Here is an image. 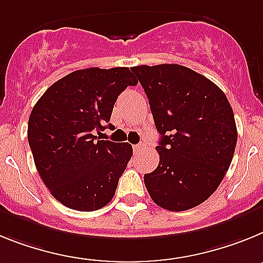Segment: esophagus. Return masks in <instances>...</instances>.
Returning a JSON list of instances; mask_svg holds the SVG:
<instances>
[{
    "label": "esophagus",
    "mask_w": 263,
    "mask_h": 263,
    "mask_svg": "<svg viewBox=\"0 0 263 263\" xmlns=\"http://www.w3.org/2000/svg\"><path fill=\"white\" fill-rule=\"evenodd\" d=\"M143 148H144V144H143V143H140V144L134 145V152H135V154H138L139 151H141V149H143Z\"/></svg>",
    "instance_id": "esophagus-1"
}]
</instances>
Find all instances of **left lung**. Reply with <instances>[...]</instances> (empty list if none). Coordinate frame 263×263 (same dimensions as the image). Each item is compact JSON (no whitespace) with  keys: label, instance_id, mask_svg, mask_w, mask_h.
<instances>
[{"label":"left lung","instance_id":"left-lung-1","mask_svg":"<svg viewBox=\"0 0 263 263\" xmlns=\"http://www.w3.org/2000/svg\"><path fill=\"white\" fill-rule=\"evenodd\" d=\"M160 134V161L144 175L155 204L188 211L211 197L237 144L234 114L218 86L180 65L135 66Z\"/></svg>","mask_w":263,"mask_h":263}]
</instances>
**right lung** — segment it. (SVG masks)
<instances>
[{
  "label": "right lung",
  "instance_id": "1",
  "mask_svg": "<svg viewBox=\"0 0 263 263\" xmlns=\"http://www.w3.org/2000/svg\"><path fill=\"white\" fill-rule=\"evenodd\" d=\"M128 67L77 70L50 86L33 107L27 139L36 171L55 200L70 209L106 206L132 156V145L99 140L116 99L136 86Z\"/></svg>",
  "mask_w": 263,
  "mask_h": 263
}]
</instances>
